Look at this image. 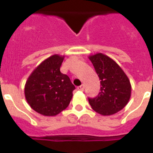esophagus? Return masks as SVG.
<instances>
[{"label": "esophagus", "instance_id": "34e87169", "mask_svg": "<svg viewBox=\"0 0 153 153\" xmlns=\"http://www.w3.org/2000/svg\"><path fill=\"white\" fill-rule=\"evenodd\" d=\"M77 90H79V91H82L84 90V86H83V85H81V86H78V87H77Z\"/></svg>", "mask_w": 153, "mask_h": 153}]
</instances>
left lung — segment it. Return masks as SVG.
I'll use <instances>...</instances> for the list:
<instances>
[{
  "label": "left lung",
  "mask_w": 153,
  "mask_h": 153,
  "mask_svg": "<svg viewBox=\"0 0 153 153\" xmlns=\"http://www.w3.org/2000/svg\"><path fill=\"white\" fill-rule=\"evenodd\" d=\"M89 59L101 80L100 93L96 98H88L91 108L103 116L116 114L129 101V79L114 60L102 53L90 55Z\"/></svg>",
  "instance_id": "left-lung-1"
}]
</instances>
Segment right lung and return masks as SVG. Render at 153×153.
Instances as JSON below:
<instances>
[{"label": "right lung", "mask_w": 153, "mask_h": 153, "mask_svg": "<svg viewBox=\"0 0 153 153\" xmlns=\"http://www.w3.org/2000/svg\"><path fill=\"white\" fill-rule=\"evenodd\" d=\"M64 55H53L30 74L25 86L26 101L44 116H55L69 105L75 87L67 74L60 72Z\"/></svg>", "instance_id": "right-lung-1"}]
</instances>
